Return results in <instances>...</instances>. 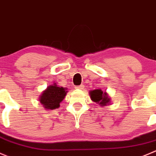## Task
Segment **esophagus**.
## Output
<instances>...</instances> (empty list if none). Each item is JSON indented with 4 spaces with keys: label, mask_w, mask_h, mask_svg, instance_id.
Returning <instances> with one entry per match:
<instances>
[{
    "label": "esophagus",
    "mask_w": 156,
    "mask_h": 156,
    "mask_svg": "<svg viewBox=\"0 0 156 156\" xmlns=\"http://www.w3.org/2000/svg\"><path fill=\"white\" fill-rule=\"evenodd\" d=\"M84 84H81V85H79V86H76V87H75V88L76 89H84Z\"/></svg>",
    "instance_id": "1"
}]
</instances>
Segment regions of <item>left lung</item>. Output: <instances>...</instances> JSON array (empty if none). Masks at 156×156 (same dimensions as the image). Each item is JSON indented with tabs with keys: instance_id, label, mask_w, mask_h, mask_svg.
<instances>
[{
	"instance_id": "8db88e82",
	"label": "left lung",
	"mask_w": 156,
	"mask_h": 156,
	"mask_svg": "<svg viewBox=\"0 0 156 156\" xmlns=\"http://www.w3.org/2000/svg\"><path fill=\"white\" fill-rule=\"evenodd\" d=\"M90 98L93 101L97 103H99V104L101 106H105L110 101V98H108V95L107 94V93H103V91H101V90L100 89H96V90H91L90 92Z\"/></svg>"
}]
</instances>
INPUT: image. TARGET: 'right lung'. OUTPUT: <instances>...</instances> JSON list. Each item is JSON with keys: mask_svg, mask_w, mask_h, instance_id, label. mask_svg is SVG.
Returning <instances> with one entry per match:
<instances>
[{"mask_svg": "<svg viewBox=\"0 0 156 156\" xmlns=\"http://www.w3.org/2000/svg\"><path fill=\"white\" fill-rule=\"evenodd\" d=\"M67 92L66 87H58L55 84L50 85L40 96V103L46 109H56L60 106L59 104L64 99Z\"/></svg>", "mask_w": 156, "mask_h": 156, "instance_id": "add662e5", "label": "right lung"}]
</instances>
